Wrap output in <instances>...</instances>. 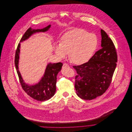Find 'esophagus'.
I'll return each instance as SVG.
<instances>
[{"mask_svg": "<svg viewBox=\"0 0 132 132\" xmlns=\"http://www.w3.org/2000/svg\"><path fill=\"white\" fill-rule=\"evenodd\" d=\"M69 65L68 64L66 63H64L63 64V66H62V68H67V67H69Z\"/></svg>", "mask_w": 132, "mask_h": 132, "instance_id": "obj_1", "label": "esophagus"}]
</instances>
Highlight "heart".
<instances>
[{"instance_id": "1", "label": "heart", "mask_w": 132, "mask_h": 132, "mask_svg": "<svg viewBox=\"0 0 132 132\" xmlns=\"http://www.w3.org/2000/svg\"><path fill=\"white\" fill-rule=\"evenodd\" d=\"M97 45V39L95 35L83 29L76 28L62 36L60 43L55 46L54 50L60 58L65 57L70 53V58L73 62L81 64L89 59Z\"/></svg>"}]
</instances>
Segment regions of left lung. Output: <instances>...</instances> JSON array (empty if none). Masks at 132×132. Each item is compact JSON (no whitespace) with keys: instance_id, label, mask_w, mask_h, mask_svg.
<instances>
[{"instance_id":"1","label":"left lung","mask_w":132,"mask_h":132,"mask_svg":"<svg viewBox=\"0 0 132 132\" xmlns=\"http://www.w3.org/2000/svg\"><path fill=\"white\" fill-rule=\"evenodd\" d=\"M102 48L83 64L74 65L77 72L75 87L77 95L91 100L104 94L110 85L117 55L112 39L101 29Z\"/></svg>"}]
</instances>
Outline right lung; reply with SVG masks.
<instances>
[{"instance_id": "obj_1", "label": "right lung", "mask_w": 132, "mask_h": 132, "mask_svg": "<svg viewBox=\"0 0 132 132\" xmlns=\"http://www.w3.org/2000/svg\"><path fill=\"white\" fill-rule=\"evenodd\" d=\"M50 26L49 25L43 29H38L37 30L32 29L31 27L29 28L21 38L20 42L25 40L31 35L37 32H45L47 31L50 27ZM20 47V45L19 43L15 53V64L22 89L28 95L37 101H45L48 100L54 95L56 92L57 75L61 69L63 65L62 63L58 62L56 63L48 64L44 77L39 83L35 85L29 86L24 82L18 70Z\"/></svg>"}]
</instances>
